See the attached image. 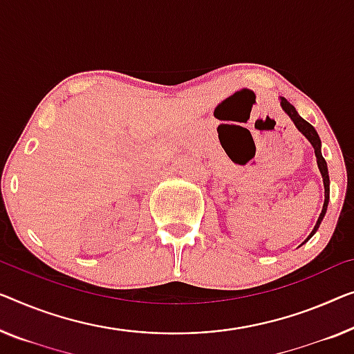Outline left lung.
I'll return each mask as SVG.
<instances>
[{"instance_id": "1", "label": "left lung", "mask_w": 354, "mask_h": 354, "mask_svg": "<svg viewBox=\"0 0 354 354\" xmlns=\"http://www.w3.org/2000/svg\"><path fill=\"white\" fill-rule=\"evenodd\" d=\"M281 108H283L284 111H286L289 118L292 119V122L295 124V127H297L300 133L305 135V138H307V140L310 141V143H312L313 149H315L316 162H318V168H319L321 175H323V183H324V205H323V211H321V214H319V218H318V223H316L315 229L312 230V234H310L308 239L305 240V241H308V240L312 239V236L315 235V232L318 230L321 221H323L324 214H326V209H328V203H329V173H328V163H326L323 154H321V140H319L318 133H316V130L313 129V125L308 124L307 120L300 118V115L297 114V111H295V108L292 106V104L289 103L286 98H283V97H281ZM305 241H304V243H305ZM304 243H302V245H304Z\"/></svg>"}]
</instances>
